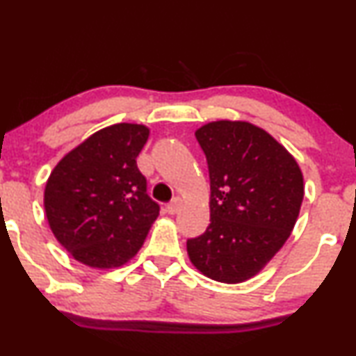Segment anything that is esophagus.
I'll return each mask as SVG.
<instances>
[{
  "instance_id": "obj_1",
  "label": "esophagus",
  "mask_w": 356,
  "mask_h": 356,
  "mask_svg": "<svg viewBox=\"0 0 356 356\" xmlns=\"http://www.w3.org/2000/svg\"><path fill=\"white\" fill-rule=\"evenodd\" d=\"M182 205H184L182 199H179V197H175V199L172 200V202L167 204L165 211H167V213H170V216H174V213H177L179 211H181Z\"/></svg>"
}]
</instances>
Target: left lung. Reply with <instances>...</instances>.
Listing matches in <instances>:
<instances>
[{"label": "left lung", "mask_w": 356, "mask_h": 356, "mask_svg": "<svg viewBox=\"0 0 356 356\" xmlns=\"http://www.w3.org/2000/svg\"><path fill=\"white\" fill-rule=\"evenodd\" d=\"M211 177V224L187 241L205 277L241 284L284 247L300 213L305 186L295 157L247 121H213L195 131Z\"/></svg>", "instance_id": "left-lung-1"}]
</instances>
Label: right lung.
Listing matches in <instances>:
<instances>
[{"mask_svg": "<svg viewBox=\"0 0 356 356\" xmlns=\"http://www.w3.org/2000/svg\"><path fill=\"white\" fill-rule=\"evenodd\" d=\"M149 127L121 122L94 132L51 172L44 211L58 242L81 264L115 268L127 264L159 216L147 195L137 156Z\"/></svg>", "mask_w": 356, "mask_h": 356, "instance_id": "1", "label": "right lung"}]
</instances>
